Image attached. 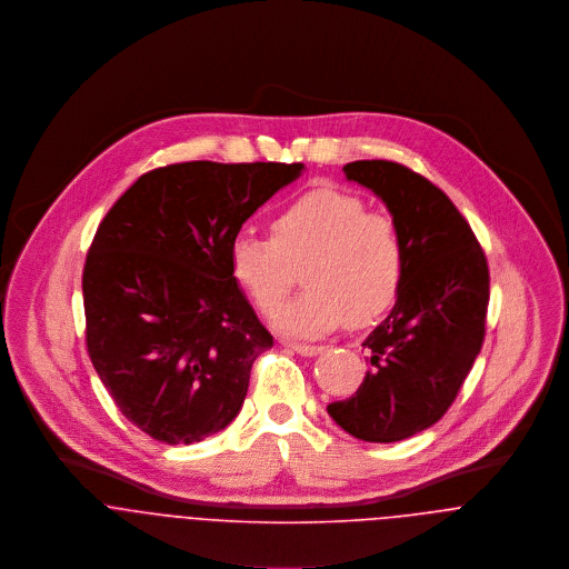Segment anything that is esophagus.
I'll return each instance as SVG.
<instances>
[{"label":"esophagus","mask_w":569,"mask_h":569,"mask_svg":"<svg viewBox=\"0 0 569 569\" xmlns=\"http://www.w3.org/2000/svg\"><path fill=\"white\" fill-rule=\"evenodd\" d=\"M289 348L302 357H316L325 350V346H309V343H289Z\"/></svg>","instance_id":"obj_1"}]
</instances>
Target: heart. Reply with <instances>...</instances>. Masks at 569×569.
Wrapping results in <instances>:
<instances>
[{
  "label": "heart",
  "instance_id": "1",
  "mask_svg": "<svg viewBox=\"0 0 569 569\" xmlns=\"http://www.w3.org/2000/svg\"><path fill=\"white\" fill-rule=\"evenodd\" d=\"M406 260L392 214L330 186L287 203L271 221V239L239 234L230 247L232 276L262 313L274 311L297 269H306L308 291L271 318L291 337L325 335L346 316L355 326L383 316L401 291Z\"/></svg>",
  "mask_w": 569,
  "mask_h": 569
}]
</instances>
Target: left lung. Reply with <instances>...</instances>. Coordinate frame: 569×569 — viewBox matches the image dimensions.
<instances>
[{"mask_svg":"<svg viewBox=\"0 0 569 569\" xmlns=\"http://www.w3.org/2000/svg\"><path fill=\"white\" fill-rule=\"evenodd\" d=\"M343 172L397 219L406 276L395 309L361 343L370 363L363 383L326 409L359 440L399 442L445 416L480 355L487 256L453 201L403 163L361 160Z\"/></svg>","mask_w":569,"mask_h":569,"instance_id":"left-lung-1","label":"left lung"}]
</instances>
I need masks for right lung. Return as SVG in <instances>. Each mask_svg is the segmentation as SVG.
I'll list each match as a JSON object with an SVG mask.
<instances>
[{
	"label": "right lung",
	"instance_id": "right-lung-1",
	"mask_svg": "<svg viewBox=\"0 0 569 569\" xmlns=\"http://www.w3.org/2000/svg\"><path fill=\"white\" fill-rule=\"evenodd\" d=\"M305 163L183 162L144 172L107 212L82 269L89 359L129 422L199 442L241 411L273 346L232 276L244 221Z\"/></svg>",
	"mask_w": 569,
	"mask_h": 569
}]
</instances>
